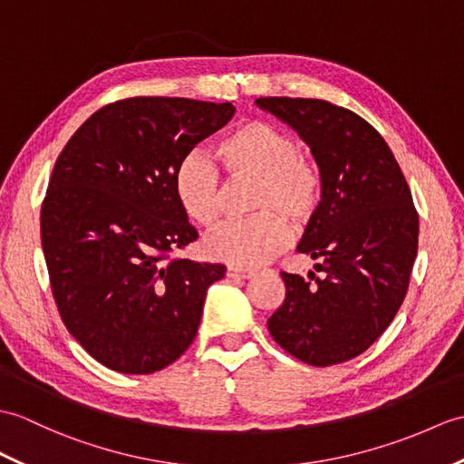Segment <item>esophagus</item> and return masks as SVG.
Here are the masks:
<instances>
[{
    "label": "esophagus",
    "instance_id": "1",
    "mask_svg": "<svg viewBox=\"0 0 464 464\" xmlns=\"http://www.w3.org/2000/svg\"><path fill=\"white\" fill-rule=\"evenodd\" d=\"M227 276H229V278H251V276H255V271H249V268L229 266V268H227Z\"/></svg>",
    "mask_w": 464,
    "mask_h": 464
}]
</instances>
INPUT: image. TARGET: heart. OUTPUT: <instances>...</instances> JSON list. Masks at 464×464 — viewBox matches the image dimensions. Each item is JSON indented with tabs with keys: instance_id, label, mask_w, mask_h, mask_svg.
Returning a JSON list of instances; mask_svg holds the SVG:
<instances>
[{
	"instance_id": "1",
	"label": "heart",
	"mask_w": 464,
	"mask_h": 464,
	"mask_svg": "<svg viewBox=\"0 0 464 464\" xmlns=\"http://www.w3.org/2000/svg\"><path fill=\"white\" fill-rule=\"evenodd\" d=\"M215 160L233 181L256 179L249 219L231 221L211 233L206 251L213 261L255 268L281 255L290 227L310 223L322 203V171L300 152L288 132L266 122H245L218 140ZM174 191L181 211L201 227H215L223 213V186L218 169L199 154L183 158L174 171Z\"/></svg>"
}]
</instances>
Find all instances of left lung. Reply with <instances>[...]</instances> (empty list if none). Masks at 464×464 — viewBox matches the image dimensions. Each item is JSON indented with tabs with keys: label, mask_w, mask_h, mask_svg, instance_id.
Returning <instances> with one entry per match:
<instances>
[{
	"label": "left lung",
	"mask_w": 464,
	"mask_h": 464,
	"mask_svg": "<svg viewBox=\"0 0 464 464\" xmlns=\"http://www.w3.org/2000/svg\"><path fill=\"white\" fill-rule=\"evenodd\" d=\"M256 106L295 128L324 181L298 243L324 276L308 283L281 273L286 298L268 332L296 360L328 368L368 350L392 324L417 256L419 215L390 146L362 116L320 99L266 96Z\"/></svg>",
	"instance_id": "obj_1"
}]
</instances>
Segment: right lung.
Returning a JSON list of instances; mask_svg holds the SVG:
<instances>
[{"label": "right lung", "mask_w": 464, "mask_h": 464, "mask_svg": "<svg viewBox=\"0 0 464 464\" xmlns=\"http://www.w3.org/2000/svg\"><path fill=\"white\" fill-rule=\"evenodd\" d=\"M233 114L231 102L134 96L96 111L59 154L41 246L64 326L106 368L154 373L196 338L225 266L171 256L198 239L174 171Z\"/></svg>", "instance_id": "obj_1"}]
</instances>
